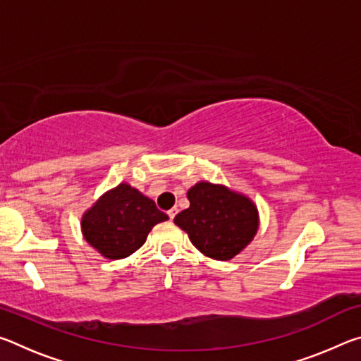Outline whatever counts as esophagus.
<instances>
[{"mask_svg": "<svg viewBox=\"0 0 361 361\" xmlns=\"http://www.w3.org/2000/svg\"><path fill=\"white\" fill-rule=\"evenodd\" d=\"M176 213H178V209H176V207H173V209H170V210L167 212V215H169L170 219H173Z\"/></svg>", "mask_w": 361, "mask_h": 361, "instance_id": "esophagus-1", "label": "esophagus"}]
</instances>
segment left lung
Instances as JSON below:
<instances>
[{"mask_svg":"<svg viewBox=\"0 0 361 361\" xmlns=\"http://www.w3.org/2000/svg\"><path fill=\"white\" fill-rule=\"evenodd\" d=\"M186 195L189 207L173 221L202 255L229 261L255 239L259 213L248 195L210 181H197Z\"/></svg>","mask_w":361,"mask_h":361,"instance_id":"obj_1","label":"left lung"}]
</instances>
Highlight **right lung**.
Here are the masks:
<instances>
[{
  "mask_svg": "<svg viewBox=\"0 0 361 361\" xmlns=\"http://www.w3.org/2000/svg\"><path fill=\"white\" fill-rule=\"evenodd\" d=\"M167 219L148 195L124 181L84 212L81 231L85 242L103 258L122 259L135 253L149 231Z\"/></svg>",
  "mask_w": 361,
  "mask_h": 361,
  "instance_id": "right-lung-1",
  "label": "right lung"
}]
</instances>
